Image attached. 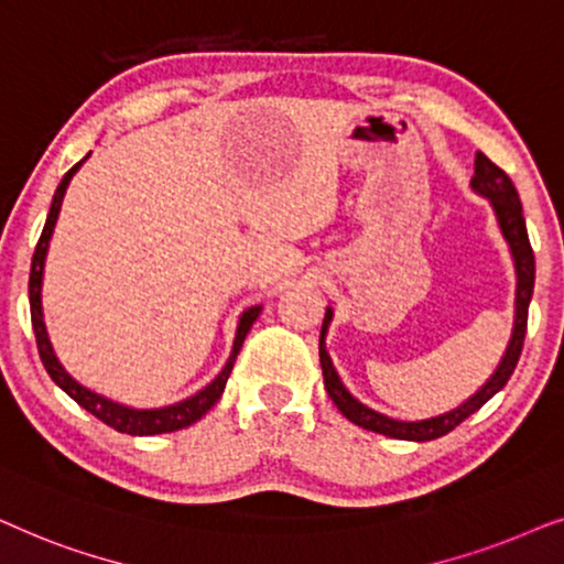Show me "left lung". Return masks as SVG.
<instances>
[{"label": "left lung", "instance_id": "obj_1", "mask_svg": "<svg viewBox=\"0 0 564 564\" xmlns=\"http://www.w3.org/2000/svg\"><path fill=\"white\" fill-rule=\"evenodd\" d=\"M471 191L482 198L490 200L495 219H498V227L502 231V239L508 242L510 258H513L516 268V317H513V333H510L508 348L502 352L498 369L492 371V377L485 381L482 387L477 389L475 394L467 397L462 404H456L454 410L441 412L435 417L425 420H397L389 417L384 412L371 410L369 404L356 400L345 384L337 377L333 358H329L325 337L329 329V322H333V306H327L325 322H322L319 333V364H322V377H325V389L329 400L337 404V410L343 412L350 423L358 427H366V431L389 435V438L400 441H433L454 431L456 425L464 423L471 412H477L482 404L500 392L502 387L508 384L510 373H513L518 358H521L523 337H527V319H529V304L531 294H534V250H531L529 231H527V219H523L521 198H518L516 185L510 183V177L502 172L498 164H492L482 152H477L475 160V177H471Z\"/></svg>", "mask_w": 564, "mask_h": 564}]
</instances>
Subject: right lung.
Segmentation results:
<instances>
[{
	"label": "right lung",
	"mask_w": 564,
	"mask_h": 564,
	"mask_svg": "<svg viewBox=\"0 0 564 564\" xmlns=\"http://www.w3.org/2000/svg\"><path fill=\"white\" fill-rule=\"evenodd\" d=\"M89 156V154H87ZM87 156L82 162L74 164V167L66 172L58 183L54 200H51V212L46 219V227L41 231V239H37L35 252H33V265H30V283H28V294H30V319H33V333H35V343H37V352H41L43 366H46L48 377L56 381L58 387L64 389L66 394L72 397L79 408H85L87 412H93L97 420H102L105 425L116 427L118 433H129V435H156V433H172V431H183V427L193 425L195 420H200L208 410L219 402V397L227 387V379L231 369H235V360L239 356V348H242L247 333H250L252 322L260 317L262 306H250L239 314L237 322V333H235V345H231V352L224 364V369L216 373V379L212 384H206L204 389H198L193 397L187 400H180L175 404H167V408H152V410H139V408H129V404L112 402L108 397L93 392V389L82 387L77 379L72 377L69 371L58 364L54 345L48 340L46 333V322H43V302H41V291H43V268H46V254H48V245L51 237H54V227L58 219V212H62V200L66 195V187H69L72 177L77 175V170L87 162Z\"/></svg>",
	"instance_id": "1"
}]
</instances>
